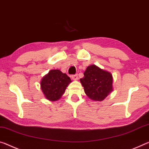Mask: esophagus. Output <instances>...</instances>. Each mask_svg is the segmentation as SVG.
I'll return each mask as SVG.
<instances>
[{"label": "esophagus", "instance_id": "esophagus-1", "mask_svg": "<svg viewBox=\"0 0 149 149\" xmlns=\"http://www.w3.org/2000/svg\"><path fill=\"white\" fill-rule=\"evenodd\" d=\"M72 78L74 80H77L78 79V76H77V74H75V75H72Z\"/></svg>", "mask_w": 149, "mask_h": 149}]
</instances>
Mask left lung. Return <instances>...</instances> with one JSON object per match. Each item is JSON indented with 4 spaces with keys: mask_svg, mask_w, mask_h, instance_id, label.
Instances as JSON below:
<instances>
[{
    "mask_svg": "<svg viewBox=\"0 0 149 149\" xmlns=\"http://www.w3.org/2000/svg\"><path fill=\"white\" fill-rule=\"evenodd\" d=\"M80 79L86 95L92 100L103 101L113 90L112 75L95 65L87 68Z\"/></svg>",
    "mask_w": 149,
    "mask_h": 149,
    "instance_id": "1",
    "label": "left lung"
}]
</instances>
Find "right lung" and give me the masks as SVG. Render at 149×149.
I'll return each mask as SVG.
<instances>
[{
	"instance_id": "1",
	"label": "right lung",
	"mask_w": 149,
	"mask_h": 149,
	"mask_svg": "<svg viewBox=\"0 0 149 149\" xmlns=\"http://www.w3.org/2000/svg\"><path fill=\"white\" fill-rule=\"evenodd\" d=\"M71 81L65 74H63L60 70H53L42 78L41 89L47 100L56 101L63 95Z\"/></svg>"
}]
</instances>
